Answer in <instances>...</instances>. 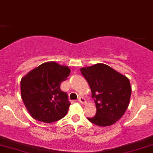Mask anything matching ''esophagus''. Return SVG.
<instances>
[{"instance_id":"34e87169","label":"esophagus","mask_w":153,"mask_h":153,"mask_svg":"<svg viewBox=\"0 0 153 153\" xmlns=\"http://www.w3.org/2000/svg\"><path fill=\"white\" fill-rule=\"evenodd\" d=\"M78 101H79V102L80 103H82V104L86 103V101H85V99L83 98V97H80V98H79Z\"/></svg>"}]
</instances>
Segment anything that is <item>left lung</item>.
Segmentation results:
<instances>
[{
    "label": "left lung",
    "mask_w": 153,
    "mask_h": 153,
    "mask_svg": "<svg viewBox=\"0 0 153 153\" xmlns=\"http://www.w3.org/2000/svg\"><path fill=\"white\" fill-rule=\"evenodd\" d=\"M90 85L96 114L88 120L106 127L122 117L129 105L131 87L128 77L103 63L80 68Z\"/></svg>",
    "instance_id": "obj_1"
}]
</instances>
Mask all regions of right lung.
Masks as SVG:
<instances>
[{
	"instance_id": "1",
	"label": "right lung",
	"mask_w": 153,
	"mask_h": 153,
	"mask_svg": "<svg viewBox=\"0 0 153 153\" xmlns=\"http://www.w3.org/2000/svg\"><path fill=\"white\" fill-rule=\"evenodd\" d=\"M71 70L56 62H46L29 71L20 82L21 96L30 116L38 121L51 123L65 116L70 102L60 90Z\"/></svg>"
}]
</instances>
